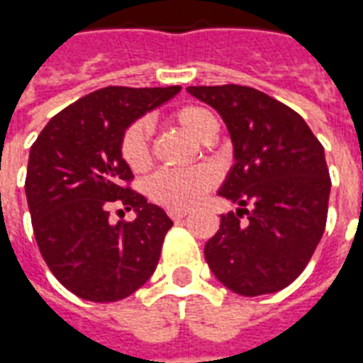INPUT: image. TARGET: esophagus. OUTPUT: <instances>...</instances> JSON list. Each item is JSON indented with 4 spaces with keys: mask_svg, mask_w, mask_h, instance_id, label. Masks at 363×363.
<instances>
[{
    "mask_svg": "<svg viewBox=\"0 0 363 363\" xmlns=\"http://www.w3.org/2000/svg\"><path fill=\"white\" fill-rule=\"evenodd\" d=\"M168 216H170L172 220L179 221V220H184L185 216H187V210H168Z\"/></svg>",
    "mask_w": 363,
    "mask_h": 363,
    "instance_id": "34e87169",
    "label": "esophagus"
}]
</instances>
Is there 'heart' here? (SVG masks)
Returning a JSON list of instances; mask_svg holds the SVG:
<instances>
[{
	"label": "heart",
	"instance_id": "1",
	"mask_svg": "<svg viewBox=\"0 0 363 363\" xmlns=\"http://www.w3.org/2000/svg\"><path fill=\"white\" fill-rule=\"evenodd\" d=\"M174 121L196 142H212L218 132V121L201 106H184L174 111ZM151 128L147 121H134L126 128L121 142V155L134 172H143L151 164ZM216 184L210 168L191 170H162L150 179L151 199L170 210H185L201 201Z\"/></svg>",
	"mask_w": 363,
	"mask_h": 363
}]
</instances>
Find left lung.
<instances>
[{"instance_id":"1","label":"left lung","mask_w":363,"mask_h":363,"mask_svg":"<svg viewBox=\"0 0 363 363\" xmlns=\"http://www.w3.org/2000/svg\"><path fill=\"white\" fill-rule=\"evenodd\" d=\"M187 92L221 115L235 157L218 195L240 208L221 216L204 246L208 267L238 296L274 294L301 274L324 235L331 189L324 147L301 115L252 86Z\"/></svg>"}]
</instances>
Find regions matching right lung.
I'll use <instances>...</instances> for the list:
<instances>
[{"label":"right lung","instance_id":"add662e5","mask_svg":"<svg viewBox=\"0 0 363 363\" xmlns=\"http://www.w3.org/2000/svg\"><path fill=\"white\" fill-rule=\"evenodd\" d=\"M182 86H106L47 123L30 150L26 199L39 252L58 282L81 299H125L155 272L167 212L126 184L121 155L126 128ZM134 209L137 220L108 221V208Z\"/></svg>","mask_w":363,"mask_h":363}]
</instances>
